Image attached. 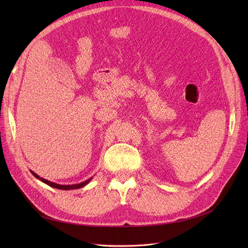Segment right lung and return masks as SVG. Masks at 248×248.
Here are the masks:
<instances>
[{
    "label": "right lung",
    "instance_id": "add662e5",
    "mask_svg": "<svg viewBox=\"0 0 248 248\" xmlns=\"http://www.w3.org/2000/svg\"><path fill=\"white\" fill-rule=\"evenodd\" d=\"M31 172H32V174H33L37 179L41 180L42 182H44L46 184L49 185L50 187H54V188H58V189H63V190H69V189H78V188H80V187H84L85 185H87V184L90 182V180L92 179V178H90V179L86 180L85 182H81V183H79V184H74V185H60V184L52 183V182L48 181V180H46V179H43V178H40L38 175L35 174V172H34V171H32V170H31Z\"/></svg>",
    "mask_w": 248,
    "mask_h": 248
}]
</instances>
